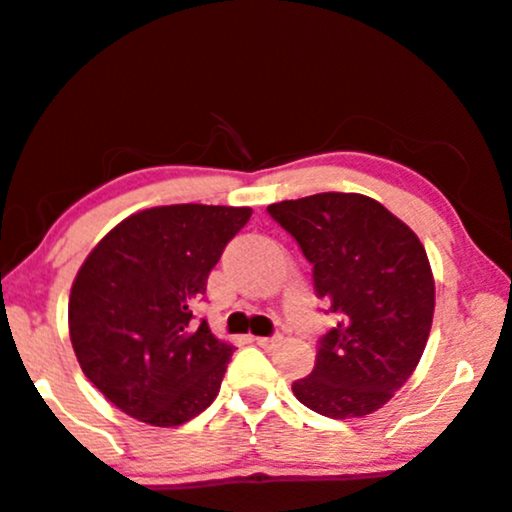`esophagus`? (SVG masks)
<instances>
[{"instance_id":"esophagus-1","label":"esophagus","mask_w":512,"mask_h":512,"mask_svg":"<svg viewBox=\"0 0 512 512\" xmlns=\"http://www.w3.org/2000/svg\"><path fill=\"white\" fill-rule=\"evenodd\" d=\"M281 342V337H255V344L262 346V349H272Z\"/></svg>"}]
</instances>
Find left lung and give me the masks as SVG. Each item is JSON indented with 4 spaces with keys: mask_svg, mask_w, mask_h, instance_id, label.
Segmentation results:
<instances>
[{
    "mask_svg": "<svg viewBox=\"0 0 512 512\" xmlns=\"http://www.w3.org/2000/svg\"><path fill=\"white\" fill-rule=\"evenodd\" d=\"M267 211L301 245L315 293L339 313L293 395L330 419L373 414L411 378L431 334L436 281L424 245L356 192L286 199Z\"/></svg>",
    "mask_w": 512,
    "mask_h": 512,
    "instance_id": "obj_1",
    "label": "left lung"
}]
</instances>
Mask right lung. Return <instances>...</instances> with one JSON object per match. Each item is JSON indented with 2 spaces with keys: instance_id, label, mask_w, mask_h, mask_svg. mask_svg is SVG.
<instances>
[{
  "instance_id": "right-lung-1",
  "label": "right lung",
  "mask_w": 512,
  "mask_h": 512,
  "mask_svg": "<svg viewBox=\"0 0 512 512\" xmlns=\"http://www.w3.org/2000/svg\"><path fill=\"white\" fill-rule=\"evenodd\" d=\"M250 207L137 211L96 245L69 293V337L105 399L151 426H180L219 395L233 344L195 327L192 303Z\"/></svg>"
}]
</instances>
